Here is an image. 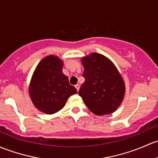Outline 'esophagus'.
<instances>
[{
    "label": "esophagus",
    "instance_id": "obj_1",
    "mask_svg": "<svg viewBox=\"0 0 158 158\" xmlns=\"http://www.w3.org/2000/svg\"><path fill=\"white\" fill-rule=\"evenodd\" d=\"M75 87H76V89H77V91H79V88H80V85H79V84H76V85H75Z\"/></svg>",
    "mask_w": 158,
    "mask_h": 158
}]
</instances>
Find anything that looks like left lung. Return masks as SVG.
I'll return each mask as SVG.
<instances>
[{"label":"left lung","instance_id":"left-lung-1","mask_svg":"<svg viewBox=\"0 0 158 158\" xmlns=\"http://www.w3.org/2000/svg\"><path fill=\"white\" fill-rule=\"evenodd\" d=\"M84 83L79 91L85 105L96 115L114 112L125 94V84L112 62L98 53L82 58Z\"/></svg>","mask_w":158,"mask_h":158}]
</instances>
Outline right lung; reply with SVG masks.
Masks as SVG:
<instances>
[{
	"label": "right lung",
	"instance_id": "add662e5",
	"mask_svg": "<svg viewBox=\"0 0 158 158\" xmlns=\"http://www.w3.org/2000/svg\"><path fill=\"white\" fill-rule=\"evenodd\" d=\"M63 61L50 55L38 64L31 78L29 94L34 105L43 113L52 114L61 110L69 96L77 90L62 72Z\"/></svg>",
	"mask_w": 158,
	"mask_h": 158
}]
</instances>
